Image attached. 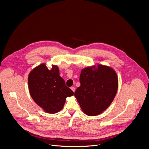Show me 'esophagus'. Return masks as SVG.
<instances>
[{"instance_id": "esophagus-1", "label": "esophagus", "mask_w": 149, "mask_h": 149, "mask_svg": "<svg viewBox=\"0 0 149 149\" xmlns=\"http://www.w3.org/2000/svg\"><path fill=\"white\" fill-rule=\"evenodd\" d=\"M71 89L74 92L75 91V88L74 87V86H72V87L71 88Z\"/></svg>"}]
</instances>
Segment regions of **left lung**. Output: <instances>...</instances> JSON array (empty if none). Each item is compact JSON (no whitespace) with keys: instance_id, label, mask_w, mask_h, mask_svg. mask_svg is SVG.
I'll return each instance as SVG.
<instances>
[{"instance_id":"8db88e82","label":"left lung","mask_w":149,"mask_h":149,"mask_svg":"<svg viewBox=\"0 0 149 149\" xmlns=\"http://www.w3.org/2000/svg\"><path fill=\"white\" fill-rule=\"evenodd\" d=\"M81 85L75 92L83 112L93 116L102 113L111 104L118 89V78L111 67L97 64L81 70Z\"/></svg>"}]
</instances>
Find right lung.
Segmentation results:
<instances>
[{"instance_id":"add662e5","label":"right lung","mask_w":149,"mask_h":149,"mask_svg":"<svg viewBox=\"0 0 149 149\" xmlns=\"http://www.w3.org/2000/svg\"><path fill=\"white\" fill-rule=\"evenodd\" d=\"M28 86L33 101L45 112L56 113L64 107L66 98L74 92L60 76L57 65L48 70L44 63L33 68L28 76Z\"/></svg>"}]
</instances>
